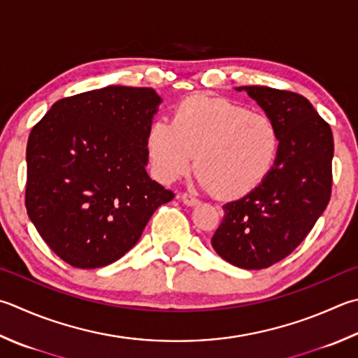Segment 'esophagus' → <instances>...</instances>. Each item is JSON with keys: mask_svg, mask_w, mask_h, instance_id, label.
I'll return each mask as SVG.
<instances>
[{"mask_svg": "<svg viewBox=\"0 0 358 358\" xmlns=\"http://www.w3.org/2000/svg\"><path fill=\"white\" fill-rule=\"evenodd\" d=\"M180 199H182V202H184L185 206H196L198 204V199L193 196V194H188V193H182L180 194Z\"/></svg>", "mask_w": 358, "mask_h": 358, "instance_id": "obj_1", "label": "esophagus"}]
</instances>
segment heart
I'll return each mask as SVG.
<instances>
[{
    "mask_svg": "<svg viewBox=\"0 0 358 358\" xmlns=\"http://www.w3.org/2000/svg\"><path fill=\"white\" fill-rule=\"evenodd\" d=\"M280 148L275 121L224 98L194 95L154 121L146 138L152 171L173 182L190 171L194 156L201 184L224 199L252 193L273 171Z\"/></svg>",
    "mask_w": 358,
    "mask_h": 358,
    "instance_id": "b5f03b06",
    "label": "heart"
}]
</instances>
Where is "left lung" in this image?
<instances>
[{
  "label": "left lung",
  "instance_id": "obj_1",
  "mask_svg": "<svg viewBox=\"0 0 358 358\" xmlns=\"http://www.w3.org/2000/svg\"><path fill=\"white\" fill-rule=\"evenodd\" d=\"M259 103L280 132V148L265 182L222 206L212 237L221 259L245 269L284 260L312 231L332 194L334 136L310 101L271 87H238Z\"/></svg>",
  "mask_w": 358,
  "mask_h": 358
}]
</instances>
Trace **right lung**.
Instances as JSON below:
<instances>
[{"instance_id": "right-lung-1", "label": "right lung", "mask_w": 358, "mask_h": 358, "mask_svg": "<svg viewBox=\"0 0 358 358\" xmlns=\"http://www.w3.org/2000/svg\"><path fill=\"white\" fill-rule=\"evenodd\" d=\"M160 98L148 87L109 85L59 99L32 127L24 202L51 251L69 265H110L174 198L145 170Z\"/></svg>"}]
</instances>
